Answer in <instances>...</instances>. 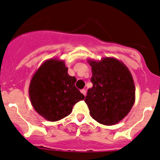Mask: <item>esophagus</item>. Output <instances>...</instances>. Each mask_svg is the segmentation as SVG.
<instances>
[{
    "label": "esophagus",
    "mask_w": 160,
    "mask_h": 160,
    "mask_svg": "<svg viewBox=\"0 0 160 160\" xmlns=\"http://www.w3.org/2000/svg\"><path fill=\"white\" fill-rule=\"evenodd\" d=\"M81 92H82V94H83L85 96H86V90H85V89H82V90H81Z\"/></svg>",
    "instance_id": "esophagus-1"
}]
</instances>
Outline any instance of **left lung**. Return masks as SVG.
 I'll use <instances>...</instances> for the list:
<instances>
[{
    "label": "left lung",
    "mask_w": 160,
    "mask_h": 160,
    "mask_svg": "<svg viewBox=\"0 0 160 160\" xmlns=\"http://www.w3.org/2000/svg\"><path fill=\"white\" fill-rule=\"evenodd\" d=\"M92 67V87L85 102L90 116L104 125H113L124 119L135 101V86L127 66L113 58L100 61L88 59Z\"/></svg>",
    "instance_id": "8db88e82"
}]
</instances>
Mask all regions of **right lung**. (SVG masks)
<instances>
[{
    "label": "right lung",
    "mask_w": 160,
    "mask_h": 160,
    "mask_svg": "<svg viewBox=\"0 0 160 160\" xmlns=\"http://www.w3.org/2000/svg\"><path fill=\"white\" fill-rule=\"evenodd\" d=\"M76 78L68 74L62 60L44 61L30 81L28 95L33 108L49 121H58L68 116L74 105L85 96L75 87Z\"/></svg>",
    "instance_id": "obj_1"
}]
</instances>
